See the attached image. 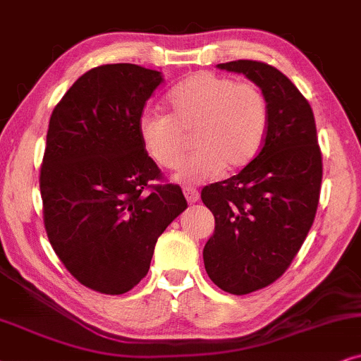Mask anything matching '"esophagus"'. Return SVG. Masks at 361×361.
I'll list each match as a JSON object with an SVG mask.
<instances>
[{
	"label": "esophagus",
	"mask_w": 361,
	"mask_h": 361,
	"mask_svg": "<svg viewBox=\"0 0 361 361\" xmlns=\"http://www.w3.org/2000/svg\"><path fill=\"white\" fill-rule=\"evenodd\" d=\"M183 193L186 196V200H188V203H196V201L200 200V191L196 190V188H191V186H188V188H185Z\"/></svg>",
	"instance_id": "esophagus-1"
}]
</instances>
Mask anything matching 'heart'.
Returning <instances> with one entry per match:
<instances>
[{
    "instance_id": "heart-1",
    "label": "heart",
    "mask_w": 361,
    "mask_h": 361,
    "mask_svg": "<svg viewBox=\"0 0 361 361\" xmlns=\"http://www.w3.org/2000/svg\"><path fill=\"white\" fill-rule=\"evenodd\" d=\"M171 114L150 110L138 132L152 160L168 170L185 161L195 135L200 148L176 175L180 183L213 180L228 168L239 171L262 150L269 104L256 82L214 72H196L168 95Z\"/></svg>"
}]
</instances>
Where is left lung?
Instances as JSON below:
<instances>
[{
  "mask_svg": "<svg viewBox=\"0 0 361 361\" xmlns=\"http://www.w3.org/2000/svg\"><path fill=\"white\" fill-rule=\"evenodd\" d=\"M218 67L256 82L269 104L266 142L256 160L201 191L214 216L203 249L206 272L219 289L244 295L276 282L304 244L319 206L322 152L310 104L289 77L261 61Z\"/></svg>",
  "mask_w": 361,
  "mask_h": 361,
  "instance_id": "8db88e82",
  "label": "left lung"
}]
</instances>
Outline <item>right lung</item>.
I'll return each mask as SVG.
<instances>
[{
  "instance_id": "obj_1",
  "label": "right lung",
  "mask_w": 361,
  "mask_h": 361,
  "mask_svg": "<svg viewBox=\"0 0 361 361\" xmlns=\"http://www.w3.org/2000/svg\"><path fill=\"white\" fill-rule=\"evenodd\" d=\"M163 82L158 71L104 64L80 75L51 114L39 188L49 243L80 284L133 289L157 239L188 208L143 147L138 122Z\"/></svg>"
}]
</instances>
